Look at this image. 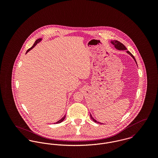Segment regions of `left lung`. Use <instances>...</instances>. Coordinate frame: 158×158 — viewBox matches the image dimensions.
<instances>
[{"label": "left lung", "mask_w": 158, "mask_h": 158, "mask_svg": "<svg viewBox=\"0 0 158 158\" xmlns=\"http://www.w3.org/2000/svg\"><path fill=\"white\" fill-rule=\"evenodd\" d=\"M111 43L113 44V45H114V47H115V48H116V49H117V50H127V48H126V47L125 46V45H123V44H122L121 43H120L119 41H115V40H113V41H111ZM127 53H128L130 56H131V57L134 59V60L135 61V63L137 64V62H136V61H135V58L134 57V56L129 52V51H127ZM90 118H91V119L94 121V122H95V123H101L100 122H97L95 119H94V117L92 116V115L90 114Z\"/></svg>", "instance_id": "8db88e82"}]
</instances>
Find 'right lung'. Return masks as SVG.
I'll return each instance as SVG.
<instances>
[{
  "instance_id": "obj_1",
  "label": "right lung",
  "mask_w": 158,
  "mask_h": 158,
  "mask_svg": "<svg viewBox=\"0 0 158 158\" xmlns=\"http://www.w3.org/2000/svg\"><path fill=\"white\" fill-rule=\"evenodd\" d=\"M41 40H42V38H39V39H38V40H36V41L35 42V43H34L33 45L31 47H30V48L28 50H27V51L26 52V53H28V52H29L30 50H31V49H32V48H33L34 47H35V45H36L38 43H40V42ZM26 53H25V54H26ZM66 118V115H64V117H63L62 118H61L60 120H58V121L57 122H56L55 123H60L62 122H63V121L64 120V118Z\"/></svg>"
}]
</instances>
